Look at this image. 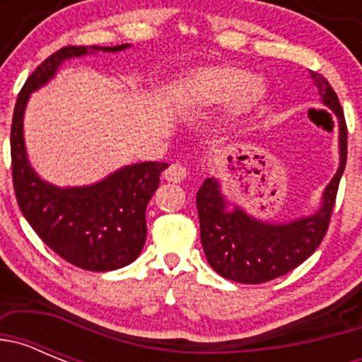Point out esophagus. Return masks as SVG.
<instances>
[{"label": "esophagus", "mask_w": 362, "mask_h": 362, "mask_svg": "<svg viewBox=\"0 0 362 362\" xmlns=\"http://www.w3.org/2000/svg\"><path fill=\"white\" fill-rule=\"evenodd\" d=\"M165 179L170 181V183H185L190 179V170H188L185 165H179V163H174L165 170Z\"/></svg>", "instance_id": "1"}]
</instances>
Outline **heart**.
I'll list each match as a JSON object with an SVG mask.
<instances>
[{
    "mask_svg": "<svg viewBox=\"0 0 362 362\" xmlns=\"http://www.w3.org/2000/svg\"><path fill=\"white\" fill-rule=\"evenodd\" d=\"M187 88L204 103H217L232 98L233 110H246L261 98V86L248 81V72L233 66H217L197 72L187 81Z\"/></svg>",
    "mask_w": 362,
    "mask_h": 362,
    "instance_id": "b5f03b06",
    "label": "heart"
}]
</instances>
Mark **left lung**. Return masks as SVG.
<instances>
[{
    "label": "left lung",
    "mask_w": 362,
    "mask_h": 362,
    "mask_svg": "<svg viewBox=\"0 0 362 362\" xmlns=\"http://www.w3.org/2000/svg\"><path fill=\"white\" fill-rule=\"evenodd\" d=\"M322 103L339 119L341 165L322 194L319 212L286 225H268L246 216L241 209L226 210V201L216 179H204L197 190L201 245L210 267L225 279L243 284H261L284 276L305 263L317 250L330 226L339 181L346 166L348 130L343 108L332 85L321 74L312 72Z\"/></svg>",
    "instance_id": "1"
}]
</instances>
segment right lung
Instances as JSON below:
<instances>
[{
  "label": "right lung",
  "instance_id": "obj_1",
  "mask_svg": "<svg viewBox=\"0 0 362 362\" xmlns=\"http://www.w3.org/2000/svg\"><path fill=\"white\" fill-rule=\"evenodd\" d=\"M127 47H90V50L117 52ZM86 52V47L78 45L63 47L37 65L25 81L11 127L12 185L25 219L50 250L83 270L108 272L127 267L141 254L146 241V204L168 165L139 163L124 166L92 187L57 188L32 170L23 141V112L30 92L49 81L65 59Z\"/></svg>",
  "mask_w": 362,
  "mask_h": 362
}]
</instances>
